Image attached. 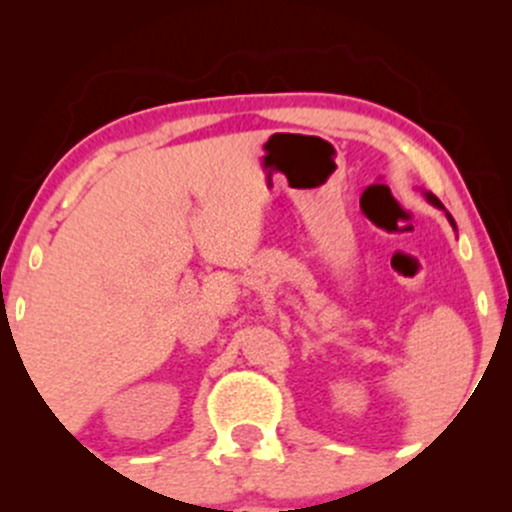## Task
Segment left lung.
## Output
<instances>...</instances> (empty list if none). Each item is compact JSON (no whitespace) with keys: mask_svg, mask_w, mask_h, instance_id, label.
Wrapping results in <instances>:
<instances>
[{"mask_svg":"<svg viewBox=\"0 0 512 512\" xmlns=\"http://www.w3.org/2000/svg\"><path fill=\"white\" fill-rule=\"evenodd\" d=\"M424 197L428 199V204H433V207H436V209H440V211H443V214H445V216H448L450 226H452V228H455V231H457V226H455V219H452V216L448 214V209H445V207H443V204H440V199H438L436 195H431V192H424Z\"/></svg>","mask_w":512,"mask_h":512,"instance_id":"8db88e82","label":"left lung"}]
</instances>
